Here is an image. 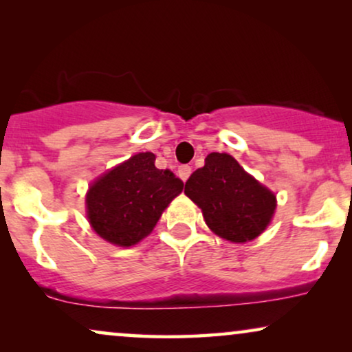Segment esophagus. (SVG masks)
<instances>
[{"label":"esophagus","mask_w":352,"mask_h":352,"mask_svg":"<svg viewBox=\"0 0 352 352\" xmlns=\"http://www.w3.org/2000/svg\"><path fill=\"white\" fill-rule=\"evenodd\" d=\"M190 173H192V168L189 165H181L177 168V176H179L182 181H187V177L190 176Z\"/></svg>","instance_id":"1"}]
</instances>
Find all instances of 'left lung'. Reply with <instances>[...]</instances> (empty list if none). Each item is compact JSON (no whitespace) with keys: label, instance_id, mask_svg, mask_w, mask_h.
Returning <instances> with one entry per match:
<instances>
[{"label":"left lung","instance_id":"left-lung-1","mask_svg":"<svg viewBox=\"0 0 352 352\" xmlns=\"http://www.w3.org/2000/svg\"><path fill=\"white\" fill-rule=\"evenodd\" d=\"M184 194L200 206L216 235L235 243L256 239L276 210V195L229 153H210L186 181Z\"/></svg>","mask_w":352,"mask_h":352}]
</instances>
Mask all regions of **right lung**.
Returning <instances> with one entry per match:
<instances>
[{
  "label": "right lung",
  "instance_id": "add662e5",
  "mask_svg": "<svg viewBox=\"0 0 352 352\" xmlns=\"http://www.w3.org/2000/svg\"><path fill=\"white\" fill-rule=\"evenodd\" d=\"M182 187L184 182L175 173L158 170L152 152L136 153L89 187V224L107 242L131 247L152 232Z\"/></svg>",
  "mask_w": 352,
  "mask_h": 352
}]
</instances>
